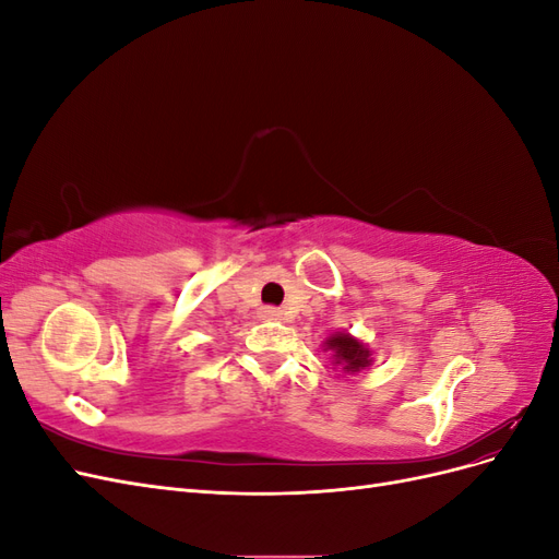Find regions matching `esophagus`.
Segmentation results:
<instances>
[{
  "label": "esophagus",
  "mask_w": 559,
  "mask_h": 559,
  "mask_svg": "<svg viewBox=\"0 0 559 559\" xmlns=\"http://www.w3.org/2000/svg\"><path fill=\"white\" fill-rule=\"evenodd\" d=\"M261 317H263V319H280V317H282V310H277V308H263V310H261Z\"/></svg>",
  "instance_id": "esophagus-1"
}]
</instances>
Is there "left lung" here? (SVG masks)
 <instances>
[{
  "instance_id": "8db88e82",
  "label": "left lung",
  "mask_w": 559,
  "mask_h": 559,
  "mask_svg": "<svg viewBox=\"0 0 559 559\" xmlns=\"http://www.w3.org/2000/svg\"><path fill=\"white\" fill-rule=\"evenodd\" d=\"M321 347L331 354V364L335 368H341L347 376H357L373 364V352H370V347L364 341H359V337H354L345 331L331 333L326 341L321 343Z\"/></svg>"
}]
</instances>
